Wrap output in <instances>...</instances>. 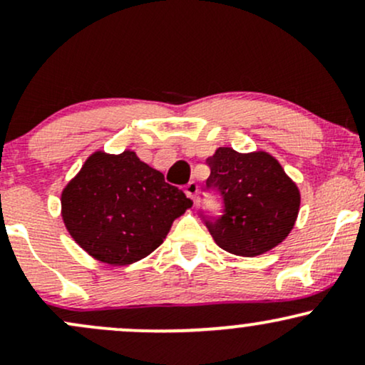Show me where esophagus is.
I'll use <instances>...</instances> for the list:
<instances>
[{"mask_svg": "<svg viewBox=\"0 0 365 365\" xmlns=\"http://www.w3.org/2000/svg\"><path fill=\"white\" fill-rule=\"evenodd\" d=\"M197 192H199V185H197L194 180H192V182H188L187 185H185V194H187L188 197H190L192 200H195Z\"/></svg>", "mask_w": 365, "mask_h": 365, "instance_id": "1", "label": "esophagus"}]
</instances>
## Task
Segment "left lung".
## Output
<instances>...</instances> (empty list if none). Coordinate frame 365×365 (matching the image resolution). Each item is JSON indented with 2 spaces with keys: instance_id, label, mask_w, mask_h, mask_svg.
Segmentation results:
<instances>
[{
  "instance_id": "1",
  "label": "left lung",
  "mask_w": 365,
  "mask_h": 365,
  "mask_svg": "<svg viewBox=\"0 0 365 365\" xmlns=\"http://www.w3.org/2000/svg\"><path fill=\"white\" fill-rule=\"evenodd\" d=\"M211 175L206 192H216L221 211L199 215L221 249L252 257L282 244L295 225L300 207L299 188L273 156L240 154L220 148L206 159Z\"/></svg>"
}]
</instances>
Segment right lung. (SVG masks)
I'll list each match as a JSON object with an SVG mask.
<instances>
[{
    "label": "right lung",
    "instance_id": "right-lung-1",
    "mask_svg": "<svg viewBox=\"0 0 365 365\" xmlns=\"http://www.w3.org/2000/svg\"><path fill=\"white\" fill-rule=\"evenodd\" d=\"M192 200L135 153H96L61 194L63 221L92 257L125 266L163 244Z\"/></svg>",
    "mask_w": 365,
    "mask_h": 365
}]
</instances>
